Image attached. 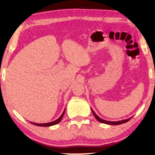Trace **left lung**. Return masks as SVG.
Returning <instances> with one entry per match:
<instances>
[{
	"mask_svg": "<svg viewBox=\"0 0 155 155\" xmlns=\"http://www.w3.org/2000/svg\"><path fill=\"white\" fill-rule=\"evenodd\" d=\"M92 111L93 113V115H94L95 118L97 119V120L101 122V123H103V124H108V125H119V124H124V123H126V122H127L129 120H130L131 118L130 117L129 119H124V120H121V121H107V120H104V119H103L99 117L96 115V114L94 113V110H92Z\"/></svg>",
	"mask_w": 155,
	"mask_h": 155,
	"instance_id": "1",
	"label": "left lung"
}]
</instances>
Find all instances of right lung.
Instances as JSON below:
<instances>
[{
  "label": "right lung",
  "instance_id": "obj_1",
  "mask_svg": "<svg viewBox=\"0 0 155 155\" xmlns=\"http://www.w3.org/2000/svg\"><path fill=\"white\" fill-rule=\"evenodd\" d=\"M65 109H64L62 115H61L59 117V118H58L55 121H53L52 122H49V123H45V124H37V123H34V122H30V123L32 124H34V125H38V126H41V127H49V126H52V125H56L57 124H59V122L61 121V119H62L63 117L64 116V114H65Z\"/></svg>",
  "mask_w": 155,
  "mask_h": 155
}]
</instances>
